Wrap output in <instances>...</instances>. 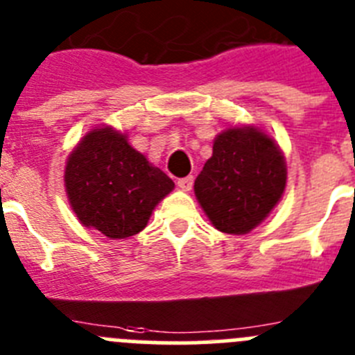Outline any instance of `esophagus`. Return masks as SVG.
I'll return each instance as SVG.
<instances>
[{"mask_svg": "<svg viewBox=\"0 0 355 355\" xmlns=\"http://www.w3.org/2000/svg\"><path fill=\"white\" fill-rule=\"evenodd\" d=\"M178 187H180L183 191H190L191 187H193V175H187V178L178 180Z\"/></svg>", "mask_w": 355, "mask_h": 355, "instance_id": "esophagus-1", "label": "esophagus"}]
</instances>
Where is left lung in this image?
<instances>
[{"instance_id": "left-lung-1", "label": "left lung", "mask_w": 355, "mask_h": 355, "mask_svg": "<svg viewBox=\"0 0 355 355\" xmlns=\"http://www.w3.org/2000/svg\"><path fill=\"white\" fill-rule=\"evenodd\" d=\"M287 184L279 146L257 126H230L195 180V197L218 230L248 234L264 222Z\"/></svg>"}]
</instances>
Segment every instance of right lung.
<instances>
[{
    "label": "right lung",
    "instance_id": "add662e5",
    "mask_svg": "<svg viewBox=\"0 0 355 355\" xmlns=\"http://www.w3.org/2000/svg\"><path fill=\"white\" fill-rule=\"evenodd\" d=\"M68 200L79 222L110 239L141 232L174 181L112 126L87 132L64 167Z\"/></svg>",
    "mask_w": 355,
    "mask_h": 355
}]
</instances>
